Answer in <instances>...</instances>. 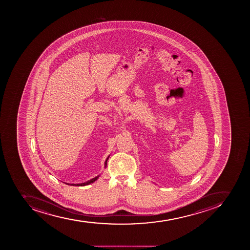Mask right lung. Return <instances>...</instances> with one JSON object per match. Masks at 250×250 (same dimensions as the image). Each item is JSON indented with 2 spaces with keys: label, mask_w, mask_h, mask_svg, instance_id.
I'll return each instance as SVG.
<instances>
[{
  "label": "right lung",
  "mask_w": 250,
  "mask_h": 250,
  "mask_svg": "<svg viewBox=\"0 0 250 250\" xmlns=\"http://www.w3.org/2000/svg\"><path fill=\"white\" fill-rule=\"evenodd\" d=\"M108 157H109V156H108V157H107L106 160H105V162H104V168H106L107 166V161H108ZM100 175H98V176H97V177H94V178H92V179L88 180V181H85V182H84V183H80V184H69V183H65L67 184V185H69V186H88V185H89V184L93 183V182H95L96 181H97L98 178H99Z\"/></svg>",
  "instance_id": "add662e5"
}]
</instances>
